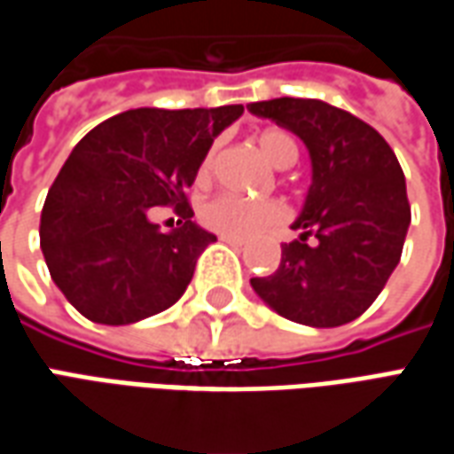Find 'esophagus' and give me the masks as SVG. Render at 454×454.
Segmentation results:
<instances>
[{"instance_id": "esophagus-1", "label": "esophagus", "mask_w": 454, "mask_h": 454, "mask_svg": "<svg viewBox=\"0 0 454 454\" xmlns=\"http://www.w3.org/2000/svg\"><path fill=\"white\" fill-rule=\"evenodd\" d=\"M222 242H227V245L234 247V249H242V247H245V242H239V239H232V237H222Z\"/></svg>"}]
</instances>
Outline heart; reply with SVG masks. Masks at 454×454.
I'll list each match as a JSON object with an SVG mask.
<instances>
[{
    "instance_id": "obj_1",
    "label": "heart",
    "mask_w": 454,
    "mask_h": 454,
    "mask_svg": "<svg viewBox=\"0 0 454 454\" xmlns=\"http://www.w3.org/2000/svg\"><path fill=\"white\" fill-rule=\"evenodd\" d=\"M257 143L262 155L274 168H289L299 155L294 137L284 130H264ZM212 162H215V155L207 153V158L202 160L200 173H197L200 180H207L209 173H212ZM200 217L212 232L247 242L257 234L284 224L289 212L284 205L271 202V200H245V197L232 195V192H222V195L212 197L209 202L202 205Z\"/></svg>"
}]
</instances>
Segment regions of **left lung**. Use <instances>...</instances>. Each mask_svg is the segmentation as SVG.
I'll list each match as a JSON object with an SVG mask.
<instances>
[{
    "label": "left lung",
    "instance_id": "1",
    "mask_svg": "<svg viewBox=\"0 0 454 454\" xmlns=\"http://www.w3.org/2000/svg\"><path fill=\"white\" fill-rule=\"evenodd\" d=\"M304 140L311 187L281 245V264L252 289L279 317L304 326H343L383 292L411 224L405 175L376 128L317 98L247 106Z\"/></svg>",
    "mask_w": 454,
    "mask_h": 454
}]
</instances>
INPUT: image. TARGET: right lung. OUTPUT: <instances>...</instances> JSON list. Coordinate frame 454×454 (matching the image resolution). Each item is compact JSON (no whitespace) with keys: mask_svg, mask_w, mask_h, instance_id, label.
<instances>
[{"mask_svg":"<svg viewBox=\"0 0 454 454\" xmlns=\"http://www.w3.org/2000/svg\"><path fill=\"white\" fill-rule=\"evenodd\" d=\"M245 106L136 108L78 143L46 195L42 252L54 284L78 314L123 326L160 314L185 294L197 257L217 237L192 222L187 187L212 140ZM173 204L181 227L160 233L147 220Z\"/></svg>","mask_w":454,"mask_h":454,"instance_id":"right-lung-1","label":"right lung"}]
</instances>
